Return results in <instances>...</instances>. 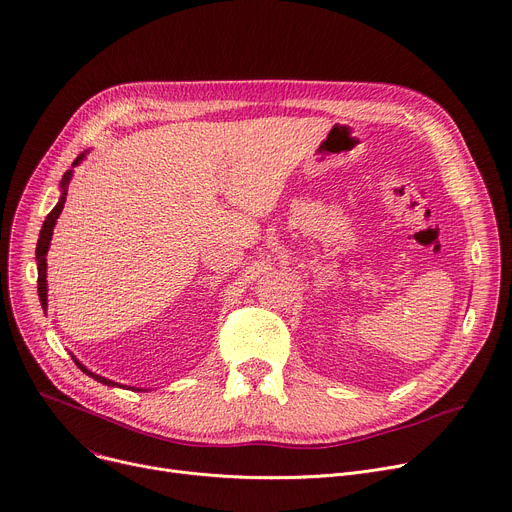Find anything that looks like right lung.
Wrapping results in <instances>:
<instances>
[{
	"instance_id": "right-lung-1",
	"label": "right lung",
	"mask_w": 512,
	"mask_h": 512,
	"mask_svg": "<svg viewBox=\"0 0 512 512\" xmlns=\"http://www.w3.org/2000/svg\"><path fill=\"white\" fill-rule=\"evenodd\" d=\"M85 157V153H80L76 159H74V164L72 166H76L80 159ZM70 178H72V170H68L66 174H64V178H62V197H60V203L53 207L51 211H49V215L45 218V222H43V228H41V234H39V240H37V270H39V280H37V284H39V301H41V305H43V309L47 307V259H45V255H47V251H49V240H51V234H53V226H56V220L60 218V213H62V209H64V203H66V195H68V182H70ZM74 363L80 367V371H85L89 378H93V380H97V382H101V384H105V386H116L112 380H105V378H101V375H97V373H93V371H89L85 365H80L76 359H74Z\"/></svg>"
}]
</instances>
